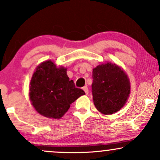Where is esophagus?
Instances as JSON below:
<instances>
[{
    "mask_svg": "<svg viewBox=\"0 0 160 160\" xmlns=\"http://www.w3.org/2000/svg\"><path fill=\"white\" fill-rule=\"evenodd\" d=\"M82 89L84 90V92H85V93H86V95H87L88 94V88H87V86H84L83 87V88H82Z\"/></svg>",
    "mask_w": 160,
    "mask_h": 160,
    "instance_id": "34e87169",
    "label": "esophagus"
}]
</instances>
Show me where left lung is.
<instances>
[{"mask_svg":"<svg viewBox=\"0 0 160 160\" xmlns=\"http://www.w3.org/2000/svg\"><path fill=\"white\" fill-rule=\"evenodd\" d=\"M92 78V95L96 109L104 115L120 110L130 93V82L124 69L115 63H101L93 68Z\"/></svg>","mask_w":160,"mask_h":160,"instance_id":"obj_1","label":"left lung"}]
</instances>
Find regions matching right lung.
I'll list each match as a JSON object with an SVG mask.
<instances>
[{"instance_id":"right-lung-1","label":"right lung","mask_w":160,"mask_h":160,"mask_svg":"<svg viewBox=\"0 0 160 160\" xmlns=\"http://www.w3.org/2000/svg\"><path fill=\"white\" fill-rule=\"evenodd\" d=\"M66 72L65 67H57L52 60H46L40 63L32 74L29 98L42 116L61 118L73 102L85 95L83 90L75 87Z\"/></svg>"}]
</instances>
